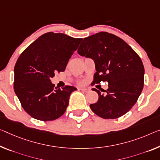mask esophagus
I'll use <instances>...</instances> for the list:
<instances>
[{
    "mask_svg": "<svg viewBox=\"0 0 160 160\" xmlns=\"http://www.w3.org/2000/svg\"><path fill=\"white\" fill-rule=\"evenodd\" d=\"M79 90L82 91V92H84V93H87L88 92V91H89V89L88 88H79Z\"/></svg>",
    "mask_w": 160,
    "mask_h": 160,
    "instance_id": "obj_1",
    "label": "esophagus"
}]
</instances>
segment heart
Segmentation results:
<instances>
[{"mask_svg": "<svg viewBox=\"0 0 160 160\" xmlns=\"http://www.w3.org/2000/svg\"><path fill=\"white\" fill-rule=\"evenodd\" d=\"M83 83V82H80V83Z\"/></svg>", "mask_w": 160, "mask_h": 160, "instance_id": "heart-1", "label": "heart"}]
</instances>
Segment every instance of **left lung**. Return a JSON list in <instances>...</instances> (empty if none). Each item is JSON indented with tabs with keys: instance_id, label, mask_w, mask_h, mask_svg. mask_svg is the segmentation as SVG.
<instances>
[{
	"instance_id": "1",
	"label": "left lung",
	"mask_w": 160,
	"mask_h": 160,
	"mask_svg": "<svg viewBox=\"0 0 160 160\" xmlns=\"http://www.w3.org/2000/svg\"><path fill=\"white\" fill-rule=\"evenodd\" d=\"M81 56L94 59L97 72L93 83L107 82L109 88L91 104V109L104 119H117L128 112L144 87V68L139 55L124 40L112 33L99 32L84 38L78 48Z\"/></svg>"
}]
</instances>
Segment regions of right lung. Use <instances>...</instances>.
<instances>
[{
	"mask_svg": "<svg viewBox=\"0 0 160 160\" xmlns=\"http://www.w3.org/2000/svg\"><path fill=\"white\" fill-rule=\"evenodd\" d=\"M82 38L48 32L26 48L14 67V92L23 109L34 119L52 121L64 114L72 86L55 89L51 78L64 72Z\"/></svg>",
	"mask_w": 160,
	"mask_h": 160,
	"instance_id": "obj_1",
	"label": "right lung"
}]
</instances>
